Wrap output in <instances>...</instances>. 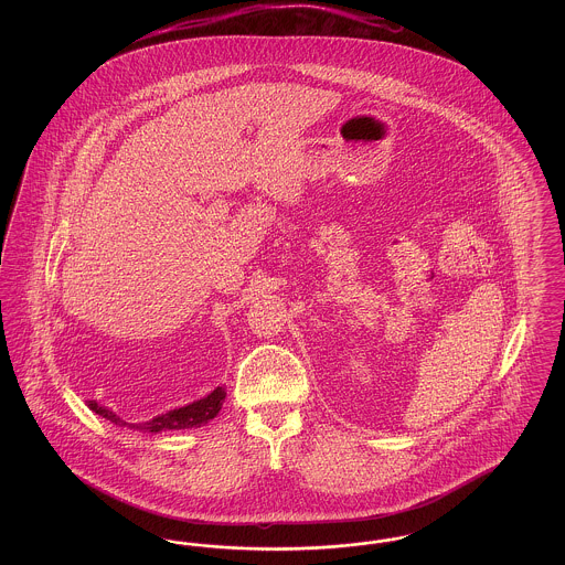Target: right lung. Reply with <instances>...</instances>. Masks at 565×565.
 Here are the masks:
<instances>
[{
	"instance_id": "add662e5",
	"label": "right lung",
	"mask_w": 565,
	"mask_h": 565,
	"mask_svg": "<svg viewBox=\"0 0 565 565\" xmlns=\"http://www.w3.org/2000/svg\"><path fill=\"white\" fill-rule=\"evenodd\" d=\"M226 398V390L224 387H215L212 394H207L205 398L196 401V403L167 411L164 415H159L146 424H129L122 417H118L114 411H109L108 406H102L97 401H88V408L95 411L97 415L106 417L111 424L116 426H127L131 430H146V431H173L186 430V428H201L203 424H207L210 419H214L215 415L220 413L222 403Z\"/></svg>"
}]
</instances>
